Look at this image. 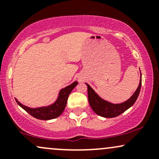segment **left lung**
<instances>
[{
	"label": "left lung",
	"mask_w": 159,
	"mask_h": 159,
	"mask_svg": "<svg viewBox=\"0 0 159 159\" xmlns=\"http://www.w3.org/2000/svg\"><path fill=\"white\" fill-rule=\"evenodd\" d=\"M85 84L87 86L88 101L93 111L96 114L103 116V117L112 118L123 114L129 107H132L136 102L137 98L139 96L140 87H141V73H140L139 85H138L135 92L133 93L132 96L129 99L120 104L111 103L110 102L103 99L95 92V90L88 84Z\"/></svg>",
	"instance_id": "8db88e82"
}]
</instances>
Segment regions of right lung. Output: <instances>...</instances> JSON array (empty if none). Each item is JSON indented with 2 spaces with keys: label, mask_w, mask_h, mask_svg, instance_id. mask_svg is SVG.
Returning a JSON list of instances; mask_svg holds the SVG:
<instances>
[{
  "label": "right lung",
  "mask_w": 159,
  "mask_h": 159,
  "mask_svg": "<svg viewBox=\"0 0 159 159\" xmlns=\"http://www.w3.org/2000/svg\"><path fill=\"white\" fill-rule=\"evenodd\" d=\"M78 84V81H74L70 85L61 89L54 102L48 106L30 107L22 105L20 102L18 101L17 98H15L16 101L20 107H22L24 110L27 111L29 114H30L36 119L42 120H52L58 117L63 112L66 106L67 99H68L69 94L71 93L72 90L76 87Z\"/></svg>",
  "instance_id": "right-lung-1"
}]
</instances>
